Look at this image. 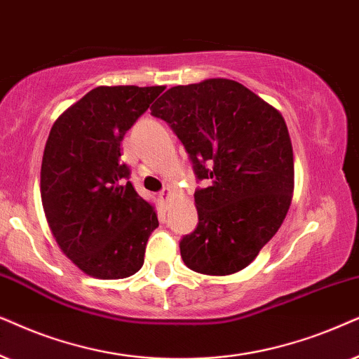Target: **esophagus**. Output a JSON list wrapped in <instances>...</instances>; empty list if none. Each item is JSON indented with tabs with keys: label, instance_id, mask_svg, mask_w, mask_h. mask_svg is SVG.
<instances>
[{
	"label": "esophagus",
	"instance_id": "esophagus-1",
	"mask_svg": "<svg viewBox=\"0 0 359 359\" xmlns=\"http://www.w3.org/2000/svg\"><path fill=\"white\" fill-rule=\"evenodd\" d=\"M159 198H161V202H162V203H169L170 200L174 198V192H172V189L165 187V189L162 190V192L159 194Z\"/></svg>",
	"mask_w": 359,
	"mask_h": 359
}]
</instances>
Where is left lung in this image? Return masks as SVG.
<instances>
[{"mask_svg": "<svg viewBox=\"0 0 359 359\" xmlns=\"http://www.w3.org/2000/svg\"><path fill=\"white\" fill-rule=\"evenodd\" d=\"M182 141L198 179V224L180 241L189 269L229 276L276 235L294 192L287 124L272 104L229 79L177 85L151 107Z\"/></svg>", "mask_w": 359, "mask_h": 359, "instance_id": "8db88e82", "label": "left lung"}]
</instances>
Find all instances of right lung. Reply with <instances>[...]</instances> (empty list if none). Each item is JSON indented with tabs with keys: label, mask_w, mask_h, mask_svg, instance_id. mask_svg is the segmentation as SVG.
Instances as JSON below:
<instances>
[{
	"label": "right lung",
	"mask_w": 359,
	"mask_h": 359,
	"mask_svg": "<svg viewBox=\"0 0 359 359\" xmlns=\"http://www.w3.org/2000/svg\"><path fill=\"white\" fill-rule=\"evenodd\" d=\"M165 87H97L52 124L41 198L62 252L87 276L124 279L144 264L154 205L130 182L121 141Z\"/></svg>",
	"instance_id": "obj_1"
}]
</instances>
